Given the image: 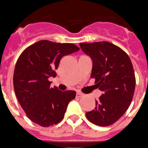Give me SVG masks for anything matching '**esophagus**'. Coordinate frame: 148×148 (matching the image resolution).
Here are the masks:
<instances>
[{
	"label": "esophagus",
	"instance_id": "esophagus-1",
	"mask_svg": "<svg viewBox=\"0 0 148 148\" xmlns=\"http://www.w3.org/2000/svg\"><path fill=\"white\" fill-rule=\"evenodd\" d=\"M82 95H83V94L81 93V92H77V93H76V97H78V98L82 97Z\"/></svg>",
	"mask_w": 148,
	"mask_h": 148
}]
</instances>
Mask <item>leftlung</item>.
Listing matches in <instances>:
<instances>
[{"label":"left lung","instance_id":"8db88e82","mask_svg":"<svg viewBox=\"0 0 148 148\" xmlns=\"http://www.w3.org/2000/svg\"><path fill=\"white\" fill-rule=\"evenodd\" d=\"M85 54L92 60L91 78L102 91L96 108L86 113L92 124L106 127L118 121L130 105L135 91L136 78L128 55L108 41L80 43Z\"/></svg>","mask_w":148,"mask_h":148}]
</instances>
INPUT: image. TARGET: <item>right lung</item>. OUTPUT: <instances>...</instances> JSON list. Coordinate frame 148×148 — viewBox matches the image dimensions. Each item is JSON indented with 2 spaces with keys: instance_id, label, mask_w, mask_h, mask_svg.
I'll use <instances>...</instances> for the list:
<instances>
[{
  "instance_id": "obj_1",
  "label": "right lung",
  "mask_w": 148,
  "mask_h": 148,
  "mask_svg": "<svg viewBox=\"0 0 148 148\" xmlns=\"http://www.w3.org/2000/svg\"><path fill=\"white\" fill-rule=\"evenodd\" d=\"M78 50L73 44L42 40L29 46L20 55L13 75L14 89L18 102L34 123L50 127L63 119L76 92L52 88L49 78L56 76L62 57Z\"/></svg>"
}]
</instances>
